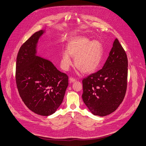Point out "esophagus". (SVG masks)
<instances>
[{
	"label": "esophagus",
	"instance_id": "esophagus-1",
	"mask_svg": "<svg viewBox=\"0 0 146 146\" xmlns=\"http://www.w3.org/2000/svg\"><path fill=\"white\" fill-rule=\"evenodd\" d=\"M69 81L70 83H73V82H75L76 81V79L73 78V77H70L69 78Z\"/></svg>",
	"mask_w": 146,
	"mask_h": 146
}]
</instances>
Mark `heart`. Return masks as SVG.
Wrapping results in <instances>:
<instances>
[{"mask_svg": "<svg viewBox=\"0 0 146 146\" xmlns=\"http://www.w3.org/2000/svg\"><path fill=\"white\" fill-rule=\"evenodd\" d=\"M103 55V46L100 41H90L87 37L77 36L69 41L67 50L62 51L61 67L68 70L72 64V56L74 57L75 66L79 70L84 73H91L100 64Z\"/></svg>", "mask_w": 146, "mask_h": 146, "instance_id": "b5f03b06", "label": "heart"}]
</instances>
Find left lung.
<instances>
[{
  "instance_id": "left-lung-1",
  "label": "left lung",
  "mask_w": 146,
  "mask_h": 146,
  "mask_svg": "<svg viewBox=\"0 0 146 146\" xmlns=\"http://www.w3.org/2000/svg\"><path fill=\"white\" fill-rule=\"evenodd\" d=\"M127 66L126 52L116 38L102 69L82 81V98L92 114L110 115L122 103L127 88Z\"/></svg>"
}]
</instances>
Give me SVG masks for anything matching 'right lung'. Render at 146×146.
Here are the masks:
<instances>
[{
	"label": "right lung",
	"instance_id": "add662e5",
	"mask_svg": "<svg viewBox=\"0 0 146 146\" xmlns=\"http://www.w3.org/2000/svg\"><path fill=\"white\" fill-rule=\"evenodd\" d=\"M44 32L35 33L20 47L16 81L20 96L28 108L38 115L49 116L61 105L69 77L50 60L36 55L38 39Z\"/></svg>",
	"mask_w": 146,
	"mask_h": 146
}]
</instances>
